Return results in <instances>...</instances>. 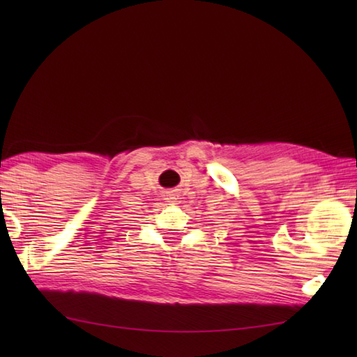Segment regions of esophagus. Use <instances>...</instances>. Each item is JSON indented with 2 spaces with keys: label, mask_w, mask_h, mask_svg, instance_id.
I'll return each instance as SVG.
<instances>
[{
  "label": "esophagus",
  "mask_w": 357,
  "mask_h": 357,
  "mask_svg": "<svg viewBox=\"0 0 357 357\" xmlns=\"http://www.w3.org/2000/svg\"><path fill=\"white\" fill-rule=\"evenodd\" d=\"M167 199H174V198H167Z\"/></svg>",
  "instance_id": "34e87169"
}]
</instances>
